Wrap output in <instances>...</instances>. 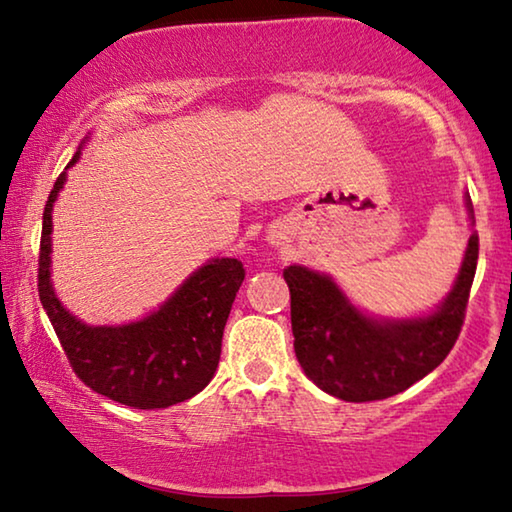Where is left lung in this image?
<instances>
[{
	"instance_id": "1",
	"label": "left lung",
	"mask_w": 512,
	"mask_h": 512,
	"mask_svg": "<svg viewBox=\"0 0 512 512\" xmlns=\"http://www.w3.org/2000/svg\"><path fill=\"white\" fill-rule=\"evenodd\" d=\"M469 213H474L467 200ZM478 262L469 236L455 287L430 317L377 322L358 312L335 282L303 266L282 271L292 294L294 352L322 391L347 402H372L407 391L451 354L467 315Z\"/></svg>"
}]
</instances>
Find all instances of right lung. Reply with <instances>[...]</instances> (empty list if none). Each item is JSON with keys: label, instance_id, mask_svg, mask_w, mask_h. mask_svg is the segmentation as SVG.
<instances>
[{"label": "right lung", "instance_id": "1", "mask_svg": "<svg viewBox=\"0 0 512 512\" xmlns=\"http://www.w3.org/2000/svg\"><path fill=\"white\" fill-rule=\"evenodd\" d=\"M64 181L61 172L45 202L38 296L73 372L91 391L133 409H165L193 398L218 368L223 331L246 269L239 259H211L147 319L126 326L82 324L50 285L52 204Z\"/></svg>", "mask_w": 512, "mask_h": 512}]
</instances>
